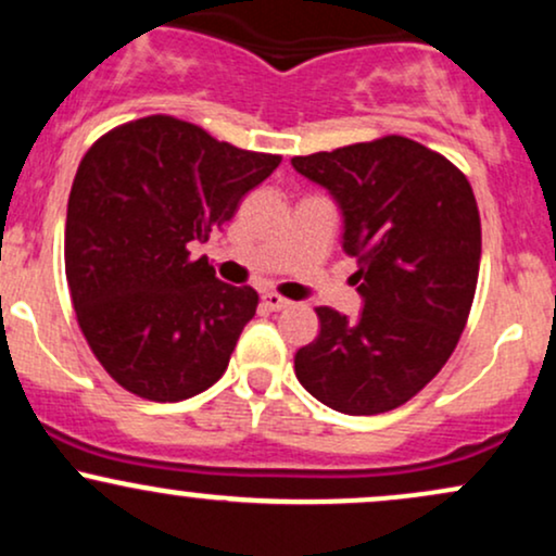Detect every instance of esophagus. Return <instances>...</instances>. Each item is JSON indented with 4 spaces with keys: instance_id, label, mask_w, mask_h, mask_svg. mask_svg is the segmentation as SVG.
<instances>
[{
    "instance_id": "1",
    "label": "esophagus",
    "mask_w": 556,
    "mask_h": 556,
    "mask_svg": "<svg viewBox=\"0 0 556 556\" xmlns=\"http://www.w3.org/2000/svg\"><path fill=\"white\" fill-rule=\"evenodd\" d=\"M264 305L269 311H282V308H287V305H290V300L287 298H282V295H277V292H264Z\"/></svg>"
}]
</instances>
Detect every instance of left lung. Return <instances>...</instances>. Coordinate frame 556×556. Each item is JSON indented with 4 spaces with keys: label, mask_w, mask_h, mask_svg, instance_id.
Masks as SVG:
<instances>
[{
    "label": "left lung",
    "mask_w": 556,
    "mask_h": 556,
    "mask_svg": "<svg viewBox=\"0 0 556 556\" xmlns=\"http://www.w3.org/2000/svg\"><path fill=\"white\" fill-rule=\"evenodd\" d=\"M344 216V253L363 314L318 305L321 331L298 350L295 376L344 416H379L413 400L455 353L473 305L481 216L450 159L405 136L295 156Z\"/></svg>",
    "instance_id": "obj_1"
}]
</instances>
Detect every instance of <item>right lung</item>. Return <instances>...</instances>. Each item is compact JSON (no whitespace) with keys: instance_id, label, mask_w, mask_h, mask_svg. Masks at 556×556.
Returning a JSON list of instances; mask_svg holds the SVG:
<instances>
[{"instance_id":"1","label":"right lung","mask_w":556,"mask_h":556,"mask_svg":"<svg viewBox=\"0 0 556 556\" xmlns=\"http://www.w3.org/2000/svg\"><path fill=\"white\" fill-rule=\"evenodd\" d=\"M279 162L169 114L117 125L80 159L65 225L70 298L96 361L127 392L180 402L227 371L258 292L216 279L190 248Z\"/></svg>"}]
</instances>
